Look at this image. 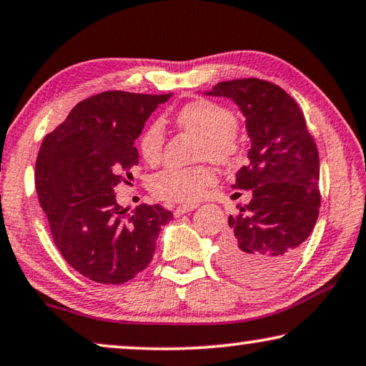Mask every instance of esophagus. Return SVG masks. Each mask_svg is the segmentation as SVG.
I'll list each match as a JSON object with an SVG mask.
<instances>
[{"label":"esophagus","mask_w":366,"mask_h":366,"mask_svg":"<svg viewBox=\"0 0 366 366\" xmlns=\"http://www.w3.org/2000/svg\"><path fill=\"white\" fill-rule=\"evenodd\" d=\"M197 209V204H181L176 207V215H182L185 212H190V210Z\"/></svg>","instance_id":"esophagus-1"}]
</instances>
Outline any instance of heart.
Returning a JSON list of instances; mask_svg holds the SVG:
<instances>
[{
  "label": "heart",
  "mask_w": 366,
  "mask_h": 366,
  "mask_svg": "<svg viewBox=\"0 0 366 366\" xmlns=\"http://www.w3.org/2000/svg\"><path fill=\"white\" fill-rule=\"evenodd\" d=\"M179 129L199 136V159H210L215 164H232L240 152L237 134V119L232 111L209 99L189 102L174 117ZM164 127L159 121L147 126L139 141V151L144 161L157 164L164 152ZM212 169L205 164L192 167H166L151 181V189L157 197L174 202H195L214 184Z\"/></svg>",
  "instance_id": "heart-1"
}]
</instances>
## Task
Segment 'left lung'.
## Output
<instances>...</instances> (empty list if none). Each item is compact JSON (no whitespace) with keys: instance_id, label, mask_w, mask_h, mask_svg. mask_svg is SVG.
Returning <instances> with one entry per match:
<instances>
[{"instance_id":"left-lung-1","label":"left lung","mask_w":366,"mask_h":366,"mask_svg":"<svg viewBox=\"0 0 366 366\" xmlns=\"http://www.w3.org/2000/svg\"><path fill=\"white\" fill-rule=\"evenodd\" d=\"M209 96L234 99L252 141L234 189L249 190L220 240V267L245 284H270L295 264L320 209V161L297 101L274 82H217Z\"/></svg>"}]
</instances>
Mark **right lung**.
Returning <instances> with one entry per match:
<instances>
[{
	"label": "right lung",
	"mask_w": 366,
	"mask_h": 366,
	"mask_svg": "<svg viewBox=\"0 0 366 366\" xmlns=\"http://www.w3.org/2000/svg\"><path fill=\"white\" fill-rule=\"evenodd\" d=\"M171 96L99 92L78 102L39 147L34 184L54 244L76 272L97 284H124L146 269L159 230L174 219L159 204L127 215L114 194L137 166L134 144L147 117Z\"/></svg>",
	"instance_id": "right-lung-1"
}]
</instances>
